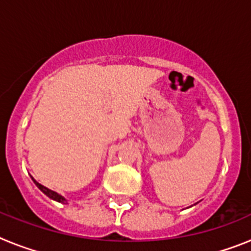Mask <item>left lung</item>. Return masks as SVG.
<instances>
[{
  "instance_id": "left-lung-1",
  "label": "left lung",
  "mask_w": 251,
  "mask_h": 251,
  "mask_svg": "<svg viewBox=\"0 0 251 251\" xmlns=\"http://www.w3.org/2000/svg\"><path fill=\"white\" fill-rule=\"evenodd\" d=\"M195 205H196V203H195Z\"/></svg>"
}]
</instances>
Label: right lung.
I'll return each mask as SVG.
<instances>
[{"label": "right lung", "mask_w": 251, "mask_h": 251, "mask_svg": "<svg viewBox=\"0 0 251 251\" xmlns=\"http://www.w3.org/2000/svg\"><path fill=\"white\" fill-rule=\"evenodd\" d=\"M31 178H32V181H34L35 185H36L37 187H39V190H41V191H43L44 194H45L46 196L49 197V199H51V200H54V201H57V202L68 203V200H66V199L63 196V195L57 194V192L52 191V190H50V188H48V187H45V186H43V185H41V183L37 182L36 179H35L32 176H31Z\"/></svg>", "instance_id": "add662e5"}]
</instances>
